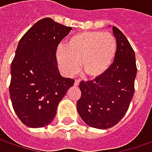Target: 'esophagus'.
Returning a JSON list of instances; mask_svg holds the SVG:
<instances>
[{
	"instance_id": "34e87169",
	"label": "esophagus",
	"mask_w": 152,
	"mask_h": 152,
	"mask_svg": "<svg viewBox=\"0 0 152 152\" xmlns=\"http://www.w3.org/2000/svg\"><path fill=\"white\" fill-rule=\"evenodd\" d=\"M79 83H80V81L76 79V80L74 81V86H78V85H79Z\"/></svg>"
}]
</instances>
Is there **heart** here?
<instances>
[{
	"label": "heart",
	"instance_id": "obj_1",
	"mask_svg": "<svg viewBox=\"0 0 152 152\" xmlns=\"http://www.w3.org/2000/svg\"><path fill=\"white\" fill-rule=\"evenodd\" d=\"M118 45L113 34L99 30L84 31L69 38L64 46H58L56 58L67 76H74L81 70L90 78H98L109 69Z\"/></svg>",
	"mask_w": 152,
	"mask_h": 152
}]
</instances>
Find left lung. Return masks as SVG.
Wrapping results in <instances>:
<instances>
[{
  "label": "left lung",
  "mask_w": 152,
  "mask_h": 152,
  "mask_svg": "<svg viewBox=\"0 0 152 152\" xmlns=\"http://www.w3.org/2000/svg\"><path fill=\"white\" fill-rule=\"evenodd\" d=\"M113 31L118 49L110 69L95 80L79 83L78 114L86 124L98 129L113 127L122 120L135 91V52L121 30L113 26Z\"/></svg>",
  "instance_id": "left-lung-1"
}]
</instances>
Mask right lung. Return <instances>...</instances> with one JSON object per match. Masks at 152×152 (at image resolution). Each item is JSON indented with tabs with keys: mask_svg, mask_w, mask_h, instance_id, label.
Instances as JSON below:
<instances>
[{
	"mask_svg": "<svg viewBox=\"0 0 152 152\" xmlns=\"http://www.w3.org/2000/svg\"><path fill=\"white\" fill-rule=\"evenodd\" d=\"M71 27L44 18L36 22L19 41L10 68V99L15 114L33 128L50 124L74 79L62 77L56 50Z\"/></svg>",
	"mask_w": 152,
	"mask_h": 152,
	"instance_id": "obj_1",
	"label": "right lung"
}]
</instances>
